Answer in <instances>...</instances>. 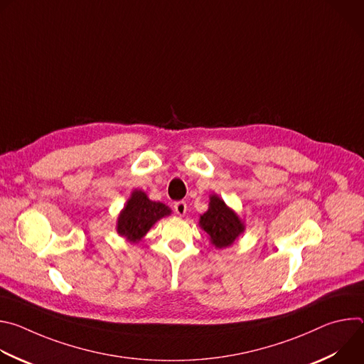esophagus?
Listing matches in <instances>:
<instances>
[{
	"mask_svg": "<svg viewBox=\"0 0 364 364\" xmlns=\"http://www.w3.org/2000/svg\"><path fill=\"white\" fill-rule=\"evenodd\" d=\"M174 212H176L178 216H184L186 212H187V204H186V201H177V203H174Z\"/></svg>",
	"mask_w": 364,
	"mask_h": 364,
	"instance_id": "1",
	"label": "esophagus"
}]
</instances>
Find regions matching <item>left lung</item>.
<instances>
[{"instance_id":"1","label":"left lung","mask_w":364,"mask_h":364,"mask_svg":"<svg viewBox=\"0 0 364 364\" xmlns=\"http://www.w3.org/2000/svg\"><path fill=\"white\" fill-rule=\"evenodd\" d=\"M198 225L218 249L230 246L245 232V225L239 216L216 194L210 196L209 209L200 216Z\"/></svg>"}]
</instances>
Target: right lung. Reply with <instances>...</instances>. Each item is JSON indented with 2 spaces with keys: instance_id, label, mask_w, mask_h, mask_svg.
I'll list each match as a JSON object with an SVG mask.
<instances>
[{
  "instance_id": "add662e5",
  "label": "right lung",
  "mask_w": 364,
  "mask_h": 364,
  "mask_svg": "<svg viewBox=\"0 0 364 364\" xmlns=\"http://www.w3.org/2000/svg\"><path fill=\"white\" fill-rule=\"evenodd\" d=\"M170 215L168 205L149 200L142 190H134L118 216L117 232L128 242L138 243L155 223Z\"/></svg>"
}]
</instances>
